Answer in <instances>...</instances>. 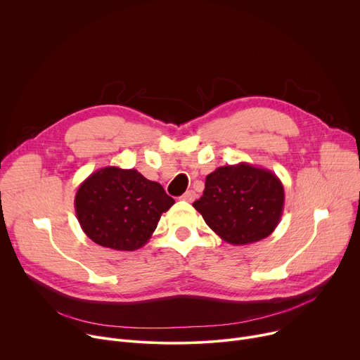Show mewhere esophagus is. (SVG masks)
Instances as JSON below:
<instances>
[{"label":"esophagus","instance_id":"34e87169","mask_svg":"<svg viewBox=\"0 0 360 360\" xmlns=\"http://www.w3.org/2000/svg\"><path fill=\"white\" fill-rule=\"evenodd\" d=\"M181 200H184V201H186V202H193L194 200H195V193L193 189H189V191H186V193L181 197Z\"/></svg>","mask_w":360,"mask_h":360}]
</instances>
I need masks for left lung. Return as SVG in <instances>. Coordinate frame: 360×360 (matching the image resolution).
I'll return each mask as SVG.
<instances>
[{"label": "left lung", "mask_w": 360, "mask_h": 360, "mask_svg": "<svg viewBox=\"0 0 360 360\" xmlns=\"http://www.w3.org/2000/svg\"><path fill=\"white\" fill-rule=\"evenodd\" d=\"M283 201V185L275 174L240 162L207 175L202 197L193 205L221 240L242 246L276 229Z\"/></svg>", "instance_id": "8db88e82"}]
</instances>
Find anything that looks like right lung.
<instances>
[{
	"label": "right lung",
	"mask_w": 360,
	"mask_h": 360,
	"mask_svg": "<svg viewBox=\"0 0 360 360\" xmlns=\"http://www.w3.org/2000/svg\"><path fill=\"white\" fill-rule=\"evenodd\" d=\"M175 204L160 184L136 169L107 166L91 174L75 195L77 219L94 243L133 252L152 237L160 215Z\"/></svg>",
	"instance_id": "1"
}]
</instances>
